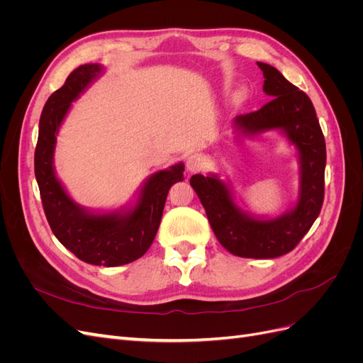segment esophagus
<instances>
[{
    "label": "esophagus",
    "mask_w": 363,
    "mask_h": 363,
    "mask_svg": "<svg viewBox=\"0 0 363 363\" xmlns=\"http://www.w3.org/2000/svg\"><path fill=\"white\" fill-rule=\"evenodd\" d=\"M186 167L189 172H200L206 168V159L201 155H192L186 160Z\"/></svg>",
    "instance_id": "obj_1"
}]
</instances>
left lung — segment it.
Instances as JSON below:
<instances>
[{
  "instance_id": "obj_1",
  "label": "left lung",
  "mask_w": 363,
  "mask_h": 363,
  "mask_svg": "<svg viewBox=\"0 0 363 363\" xmlns=\"http://www.w3.org/2000/svg\"><path fill=\"white\" fill-rule=\"evenodd\" d=\"M263 72V92L272 100L257 112L239 115L233 127L240 136L255 138L269 130H280L298 151V200L289 212L277 218H259L242 211L228 184L216 174L191 177L216 239L239 257L274 259L292 251L309 232L324 201L325 140L315 107L298 87L279 69L257 62Z\"/></svg>"
}]
</instances>
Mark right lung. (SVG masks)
I'll return each mask as SVG.
<instances>
[{"mask_svg": "<svg viewBox=\"0 0 363 363\" xmlns=\"http://www.w3.org/2000/svg\"><path fill=\"white\" fill-rule=\"evenodd\" d=\"M103 67L82 65L43 106L35 151V174L48 224L63 247L80 260L98 267H119L142 257L151 247L160 225L171 186L183 182L180 162L157 171L145 180L136 204L108 213H95L77 204L65 191L54 171L56 136L71 103L86 91Z\"/></svg>", "mask_w": 363, "mask_h": 363, "instance_id": "right-lung-1", "label": "right lung"}]
</instances>
